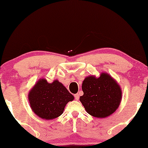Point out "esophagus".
<instances>
[{
  "label": "esophagus",
  "mask_w": 148,
  "mask_h": 148,
  "mask_svg": "<svg viewBox=\"0 0 148 148\" xmlns=\"http://www.w3.org/2000/svg\"><path fill=\"white\" fill-rule=\"evenodd\" d=\"M74 96H75V99L76 100H78L79 98V96L78 94H75L74 95Z\"/></svg>",
  "instance_id": "34e87169"
}]
</instances>
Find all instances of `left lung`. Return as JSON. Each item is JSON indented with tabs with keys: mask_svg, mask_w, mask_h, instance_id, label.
Instances as JSON below:
<instances>
[{
	"mask_svg": "<svg viewBox=\"0 0 148 148\" xmlns=\"http://www.w3.org/2000/svg\"><path fill=\"white\" fill-rule=\"evenodd\" d=\"M84 95L80 102L88 114L97 118H105L119 108L122 98L120 86L107 73L99 78L89 76L83 82Z\"/></svg>",
	"mask_w": 148,
	"mask_h": 148,
	"instance_id": "1",
	"label": "left lung"
}]
</instances>
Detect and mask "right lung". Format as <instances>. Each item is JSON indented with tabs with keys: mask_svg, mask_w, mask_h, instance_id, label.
Masks as SVG:
<instances>
[{
	"mask_svg": "<svg viewBox=\"0 0 148 148\" xmlns=\"http://www.w3.org/2000/svg\"><path fill=\"white\" fill-rule=\"evenodd\" d=\"M28 96L32 110L46 120L60 116L66 104L74 99L73 96L58 80L49 84L44 79L38 81Z\"/></svg>",
	"mask_w": 148,
	"mask_h": 148,
	"instance_id": "right-lung-1",
	"label": "right lung"
}]
</instances>
